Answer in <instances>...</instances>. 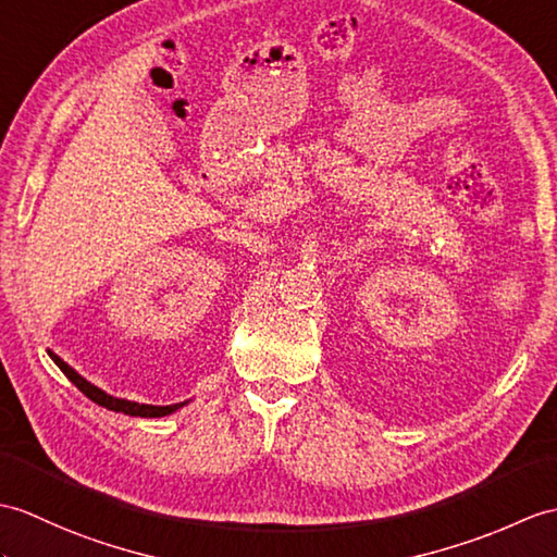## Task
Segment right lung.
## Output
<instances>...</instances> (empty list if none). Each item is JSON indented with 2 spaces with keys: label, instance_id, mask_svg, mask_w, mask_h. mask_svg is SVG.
Returning <instances> with one entry per match:
<instances>
[{
  "label": "right lung",
  "instance_id": "right-lung-1",
  "mask_svg": "<svg viewBox=\"0 0 557 557\" xmlns=\"http://www.w3.org/2000/svg\"><path fill=\"white\" fill-rule=\"evenodd\" d=\"M49 358L54 360V363L61 368V372L66 374V377L81 389L89 400H95L97 406L101 408H109V410H115V412H125V416H135V418H163V416H171V412H175L177 408H183L185 404H173V406H149V404H135V400H125V398H115V396H109L107 392H101L99 386H95L92 382H87L85 377H81L69 363H63V360L49 351Z\"/></svg>",
  "mask_w": 557,
  "mask_h": 557
}]
</instances>
